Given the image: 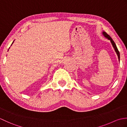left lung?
Returning a JSON list of instances; mask_svg holds the SVG:
<instances>
[{"label": "left lung", "instance_id": "left-lung-1", "mask_svg": "<svg viewBox=\"0 0 127 127\" xmlns=\"http://www.w3.org/2000/svg\"><path fill=\"white\" fill-rule=\"evenodd\" d=\"M102 34H103V35H104L105 37H106V38H107V39L109 40L110 41V42H111V44H112V46H113V47H114V50H115V52H116V53L117 55V56H118V61H119V62H120V52H119V51H118V49H117V46H116V45L115 42H114V41H113V40L112 39L111 37H110V36L109 35L106 33V32H102Z\"/></svg>", "mask_w": 127, "mask_h": 127}]
</instances>
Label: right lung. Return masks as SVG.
<instances>
[{
	"mask_svg": "<svg viewBox=\"0 0 127 127\" xmlns=\"http://www.w3.org/2000/svg\"><path fill=\"white\" fill-rule=\"evenodd\" d=\"M13 42H14V41H13V42H12V44H11V45H12V44H13Z\"/></svg>",
	"mask_w": 127,
	"mask_h": 127,
	"instance_id": "right-lung-1",
	"label": "right lung"
}]
</instances>
